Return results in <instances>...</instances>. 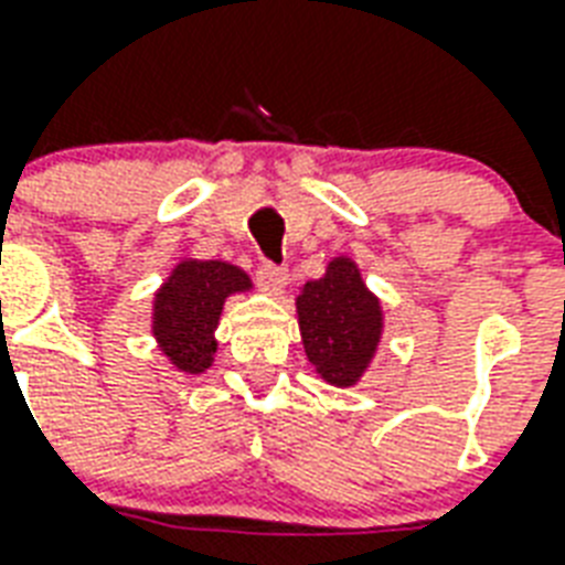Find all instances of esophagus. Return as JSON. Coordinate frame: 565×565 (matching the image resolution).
<instances>
[{
	"instance_id": "1",
	"label": "esophagus",
	"mask_w": 565,
	"mask_h": 565,
	"mask_svg": "<svg viewBox=\"0 0 565 565\" xmlns=\"http://www.w3.org/2000/svg\"><path fill=\"white\" fill-rule=\"evenodd\" d=\"M257 281H260V287H264L266 292H281L284 284H287V269L264 260V264L257 266Z\"/></svg>"
}]
</instances>
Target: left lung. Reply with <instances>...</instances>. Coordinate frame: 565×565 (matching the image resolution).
Segmentation results:
<instances>
[{
	"mask_svg": "<svg viewBox=\"0 0 565 565\" xmlns=\"http://www.w3.org/2000/svg\"><path fill=\"white\" fill-rule=\"evenodd\" d=\"M301 343L329 385L350 387L367 370L382 338V305L361 281L350 257H334L320 281L296 299Z\"/></svg>",
	"mask_w": 565,
	"mask_h": 565,
	"instance_id": "1",
	"label": "left lung"
}]
</instances>
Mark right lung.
Instances as JSON below:
<instances>
[{"mask_svg":"<svg viewBox=\"0 0 565 565\" xmlns=\"http://www.w3.org/2000/svg\"><path fill=\"white\" fill-rule=\"evenodd\" d=\"M252 287L239 266L222 260H180L153 299V338L183 373H204L213 364L222 308L231 292Z\"/></svg>","mask_w":565,"mask_h":565,"instance_id":"obj_1","label":"right lung"}]
</instances>
